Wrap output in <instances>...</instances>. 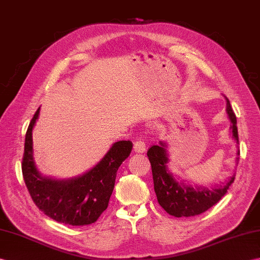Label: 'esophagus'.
Wrapping results in <instances>:
<instances>
[{"label":"esophagus","instance_id":"1","mask_svg":"<svg viewBox=\"0 0 260 260\" xmlns=\"http://www.w3.org/2000/svg\"><path fill=\"white\" fill-rule=\"evenodd\" d=\"M134 150L136 153H140L143 154L146 152V144L144 143L143 140L141 138H137V140L134 142Z\"/></svg>","mask_w":260,"mask_h":260}]
</instances>
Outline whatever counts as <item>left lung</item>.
I'll return each instance as SVG.
<instances>
[{"label": "left lung", "mask_w": 260, "mask_h": 260, "mask_svg": "<svg viewBox=\"0 0 260 260\" xmlns=\"http://www.w3.org/2000/svg\"><path fill=\"white\" fill-rule=\"evenodd\" d=\"M227 114L231 119V129L234 140L238 143L237 119L233 111L228 99ZM167 145L165 142H159V145H153L147 150V156L152 165L154 189L157 196V201L160 206L166 212L175 217H191L197 216L207 209L213 207L224 196L234 180L235 175L228 179V182L214 188H207L204 186L188 185L184 180H178L168 171V154ZM239 156V150L237 152ZM239 157L236 158L238 164Z\"/></svg>", "instance_id": "left-lung-1"}]
</instances>
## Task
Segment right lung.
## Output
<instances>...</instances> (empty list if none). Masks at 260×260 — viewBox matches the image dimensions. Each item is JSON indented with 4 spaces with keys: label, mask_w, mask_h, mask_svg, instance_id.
<instances>
[{
    "label": "right lung",
    "mask_w": 260,
    "mask_h": 260,
    "mask_svg": "<svg viewBox=\"0 0 260 260\" xmlns=\"http://www.w3.org/2000/svg\"><path fill=\"white\" fill-rule=\"evenodd\" d=\"M40 107L28 125L24 144L22 173L34 204L46 216L71 226L93 224L107 208L115 185L116 173L128 157L131 141L114 143L98 164L86 173L70 179L42 176L33 158L32 132Z\"/></svg>",
    "instance_id": "1"
}]
</instances>
